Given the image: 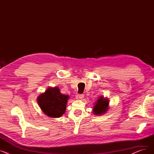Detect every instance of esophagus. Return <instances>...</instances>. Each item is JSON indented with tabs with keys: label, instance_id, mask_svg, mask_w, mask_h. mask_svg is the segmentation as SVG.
<instances>
[{
	"label": "esophagus",
	"instance_id": "1",
	"mask_svg": "<svg viewBox=\"0 0 154 154\" xmlns=\"http://www.w3.org/2000/svg\"><path fill=\"white\" fill-rule=\"evenodd\" d=\"M75 98H76L77 100L82 99L84 98V95H82V94H81V95H77L76 97H75Z\"/></svg>",
	"mask_w": 154,
	"mask_h": 154
}]
</instances>
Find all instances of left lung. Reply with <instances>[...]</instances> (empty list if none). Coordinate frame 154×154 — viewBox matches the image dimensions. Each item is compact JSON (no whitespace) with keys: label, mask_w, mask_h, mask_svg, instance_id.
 <instances>
[{"label":"left lung","mask_w":154,"mask_h":154,"mask_svg":"<svg viewBox=\"0 0 154 154\" xmlns=\"http://www.w3.org/2000/svg\"><path fill=\"white\" fill-rule=\"evenodd\" d=\"M109 109V100L107 97H104L103 95H100L98 99L94 103L93 108V113L95 116H102Z\"/></svg>","instance_id":"1"}]
</instances>
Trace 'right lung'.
I'll return each instance as SVG.
<instances>
[{
  "mask_svg": "<svg viewBox=\"0 0 154 154\" xmlns=\"http://www.w3.org/2000/svg\"><path fill=\"white\" fill-rule=\"evenodd\" d=\"M69 96L62 94L58 87H48L37 97V103L43 113L52 118L60 117L66 110Z\"/></svg>",
  "mask_w": 154,
  "mask_h": 154,
  "instance_id": "add662e5",
  "label": "right lung"
}]
</instances>
